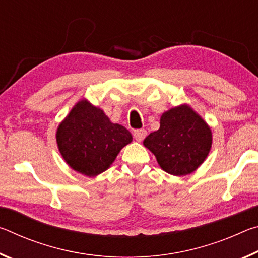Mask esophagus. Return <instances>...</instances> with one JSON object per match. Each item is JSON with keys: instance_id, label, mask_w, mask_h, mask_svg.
Instances as JSON below:
<instances>
[{"instance_id": "obj_1", "label": "esophagus", "mask_w": 258, "mask_h": 258, "mask_svg": "<svg viewBox=\"0 0 258 258\" xmlns=\"http://www.w3.org/2000/svg\"><path fill=\"white\" fill-rule=\"evenodd\" d=\"M133 135H134V138H135V140H137V141L141 142L142 140L147 137V131L143 130V128L135 130L133 132Z\"/></svg>"}]
</instances>
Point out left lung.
<instances>
[{"instance_id":"1","label":"left lung","mask_w":258,"mask_h":258,"mask_svg":"<svg viewBox=\"0 0 258 258\" xmlns=\"http://www.w3.org/2000/svg\"><path fill=\"white\" fill-rule=\"evenodd\" d=\"M212 130L189 104L171 108L160 117V127L143 146L155 155L160 168L175 176L195 172L211 151Z\"/></svg>"}]
</instances>
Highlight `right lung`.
I'll return each instance as SVG.
<instances>
[{
  "mask_svg": "<svg viewBox=\"0 0 258 258\" xmlns=\"http://www.w3.org/2000/svg\"><path fill=\"white\" fill-rule=\"evenodd\" d=\"M55 138L69 167L89 177L107 171L119 151L133 140L127 128L112 123L102 109L86 99L72 108L59 124Z\"/></svg>",
  "mask_w": 258,
  "mask_h": 258,
  "instance_id": "1",
  "label": "right lung"
}]
</instances>
